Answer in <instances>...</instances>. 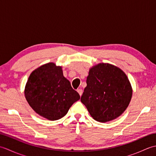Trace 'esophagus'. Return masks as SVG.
<instances>
[{
  "mask_svg": "<svg viewBox=\"0 0 156 156\" xmlns=\"http://www.w3.org/2000/svg\"><path fill=\"white\" fill-rule=\"evenodd\" d=\"M77 91H78V92L79 93V94H80V96H82V92H83V90H82V89H78Z\"/></svg>",
  "mask_w": 156,
  "mask_h": 156,
  "instance_id": "34e87169",
  "label": "esophagus"
}]
</instances>
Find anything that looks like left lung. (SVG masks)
I'll list each match as a JSON object with an SVG mask.
<instances>
[{"label": "left lung", "instance_id": "8db88e82", "mask_svg": "<svg viewBox=\"0 0 156 156\" xmlns=\"http://www.w3.org/2000/svg\"><path fill=\"white\" fill-rule=\"evenodd\" d=\"M81 97L94 120L105 122L119 117L127 108L132 97L130 82L123 71L101 63L92 67Z\"/></svg>", "mask_w": 156, "mask_h": 156}]
</instances>
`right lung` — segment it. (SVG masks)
I'll use <instances>...</instances> for the list:
<instances>
[{"label": "right lung", "instance_id": "obj_1", "mask_svg": "<svg viewBox=\"0 0 156 156\" xmlns=\"http://www.w3.org/2000/svg\"><path fill=\"white\" fill-rule=\"evenodd\" d=\"M25 96L38 115L50 121L64 117L80 98L63 75L62 67L54 63L43 65L31 73L25 86Z\"/></svg>", "mask_w": 156, "mask_h": 156}]
</instances>
